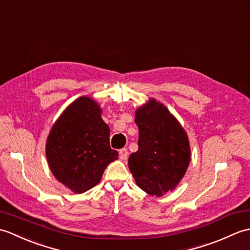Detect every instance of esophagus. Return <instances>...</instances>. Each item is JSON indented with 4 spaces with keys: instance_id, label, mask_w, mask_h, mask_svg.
<instances>
[{
    "instance_id": "34e87169",
    "label": "esophagus",
    "mask_w": 250,
    "mask_h": 250,
    "mask_svg": "<svg viewBox=\"0 0 250 250\" xmlns=\"http://www.w3.org/2000/svg\"><path fill=\"white\" fill-rule=\"evenodd\" d=\"M128 155H129V151L126 148H122V149L119 150V157L121 160H126V158H128Z\"/></svg>"
}]
</instances>
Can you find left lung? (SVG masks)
Wrapping results in <instances>:
<instances>
[{
  "label": "left lung",
  "mask_w": 250,
  "mask_h": 250,
  "mask_svg": "<svg viewBox=\"0 0 250 250\" xmlns=\"http://www.w3.org/2000/svg\"><path fill=\"white\" fill-rule=\"evenodd\" d=\"M139 150L129 157L136 185L146 193L162 196L177 187L191 159L187 132L166 105L149 99L135 110Z\"/></svg>",
  "instance_id": "1"
}]
</instances>
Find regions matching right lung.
<instances>
[{
    "mask_svg": "<svg viewBox=\"0 0 250 250\" xmlns=\"http://www.w3.org/2000/svg\"><path fill=\"white\" fill-rule=\"evenodd\" d=\"M101 115L99 103L83 95L62 111L47 137L45 151L50 171L74 193L97 186L106 167L118 159Z\"/></svg>",
    "mask_w": 250,
    "mask_h": 250,
    "instance_id": "1",
    "label": "right lung"
}]
</instances>
